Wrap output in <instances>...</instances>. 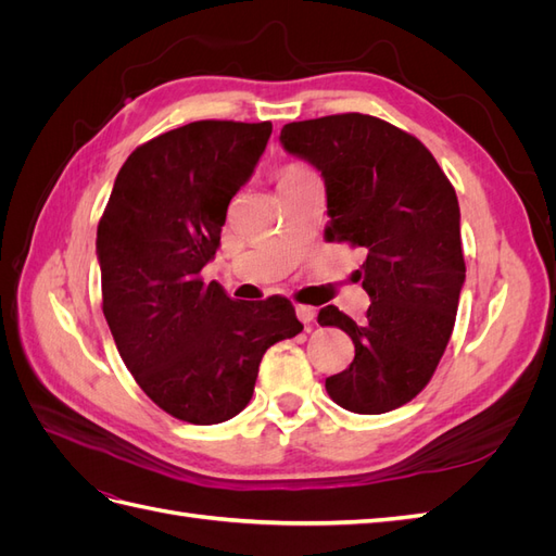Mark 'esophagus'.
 Masks as SVG:
<instances>
[{
	"mask_svg": "<svg viewBox=\"0 0 556 556\" xmlns=\"http://www.w3.org/2000/svg\"><path fill=\"white\" fill-rule=\"evenodd\" d=\"M315 315H317V311H315L313 306H296V317H299L304 325H311L313 319H315Z\"/></svg>",
	"mask_w": 556,
	"mask_h": 556,
	"instance_id": "1",
	"label": "esophagus"
}]
</instances>
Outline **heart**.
Here are the masks:
<instances>
[{
  "mask_svg": "<svg viewBox=\"0 0 556 556\" xmlns=\"http://www.w3.org/2000/svg\"><path fill=\"white\" fill-rule=\"evenodd\" d=\"M306 174H311V172H306L304 166L290 164V166H285V169L280 172V176H278V185H285V182H290V180H294V178H301V176H306Z\"/></svg>",
  "mask_w": 556,
  "mask_h": 556,
  "instance_id": "1",
  "label": "heart"
}]
</instances>
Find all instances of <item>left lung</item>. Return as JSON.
<instances>
[{
  "label": "left lung",
  "mask_w": 556,
  "mask_h": 556,
  "mask_svg": "<svg viewBox=\"0 0 556 556\" xmlns=\"http://www.w3.org/2000/svg\"><path fill=\"white\" fill-rule=\"evenodd\" d=\"M280 143L325 180L327 239L366 252L357 271L371 299L366 317L355 323L336 306L317 315L355 343L327 392L350 413H390L425 390L457 317L466 280L457 194L422 143L374 115L290 123Z\"/></svg>",
  "instance_id": "obj_1"
}]
</instances>
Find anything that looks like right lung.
I'll use <instances>...</instances> for the list:
<instances>
[{
	"mask_svg": "<svg viewBox=\"0 0 556 556\" xmlns=\"http://www.w3.org/2000/svg\"><path fill=\"white\" fill-rule=\"evenodd\" d=\"M271 129L199 121L160 134L117 172L97 227L102 308L117 352L141 390L182 422L239 415L264 352L304 329L288 299L233 301L199 278Z\"/></svg>",
	"mask_w": 556,
	"mask_h": 556,
	"instance_id": "obj_1",
	"label": "right lung"
}]
</instances>
